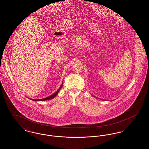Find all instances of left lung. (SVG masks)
Masks as SVG:
<instances>
[{"mask_svg": "<svg viewBox=\"0 0 149 149\" xmlns=\"http://www.w3.org/2000/svg\"><path fill=\"white\" fill-rule=\"evenodd\" d=\"M93 96H94V95H93Z\"/></svg>", "mask_w": 149, "mask_h": 149, "instance_id": "8db88e82", "label": "left lung"}]
</instances>
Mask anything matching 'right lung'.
I'll use <instances>...</instances> for the list:
<instances>
[{"label":"right lung","mask_w":149,"mask_h":149,"mask_svg":"<svg viewBox=\"0 0 149 149\" xmlns=\"http://www.w3.org/2000/svg\"><path fill=\"white\" fill-rule=\"evenodd\" d=\"M63 83H62V84L60 86V88L55 93H54L53 94L51 95L50 96L48 97H46V98H42V99H31V98H29V99H31V100H33V101H43V100H50V99H52V98H55V97L57 95V94L58 93L59 91H60V89H61V88H62V86H63Z\"/></svg>","instance_id":"add662e5"}]
</instances>
